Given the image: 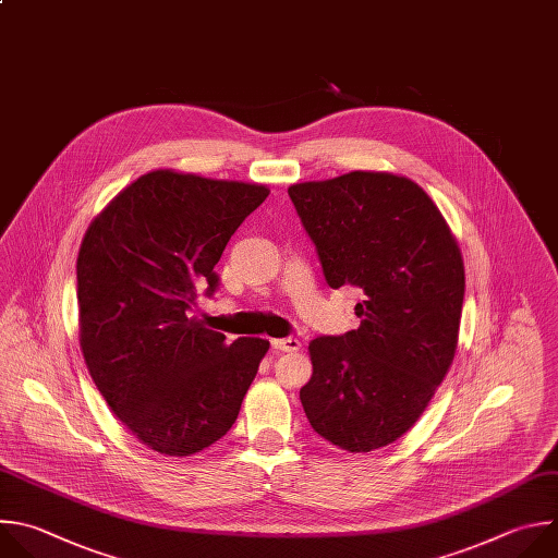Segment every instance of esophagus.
Segmentation results:
<instances>
[{
    "mask_svg": "<svg viewBox=\"0 0 558 558\" xmlns=\"http://www.w3.org/2000/svg\"><path fill=\"white\" fill-rule=\"evenodd\" d=\"M272 348L277 350V352H299L301 350V341L299 339H292V337H288V339H272Z\"/></svg>",
    "mask_w": 558,
    "mask_h": 558,
    "instance_id": "esophagus-1",
    "label": "esophagus"
}]
</instances>
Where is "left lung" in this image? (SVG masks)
<instances>
[{
	"label": "left lung",
	"instance_id": "obj_1",
	"mask_svg": "<svg viewBox=\"0 0 558 558\" xmlns=\"http://www.w3.org/2000/svg\"><path fill=\"white\" fill-rule=\"evenodd\" d=\"M288 195L327 283L365 294L359 329L310 343L303 411L333 447L383 449L420 420L456 359L466 286L458 240L400 173L350 171Z\"/></svg>",
	"mask_w": 558,
	"mask_h": 558
}]
</instances>
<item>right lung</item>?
<instances>
[{"label": "right lung", "mask_w": 558, "mask_h": 558, "mask_svg": "<svg viewBox=\"0 0 558 558\" xmlns=\"http://www.w3.org/2000/svg\"><path fill=\"white\" fill-rule=\"evenodd\" d=\"M255 182L156 169L92 221L76 257L78 345L107 407L151 451L195 456L235 424L270 343L189 316L242 221Z\"/></svg>", "instance_id": "obj_1"}]
</instances>
